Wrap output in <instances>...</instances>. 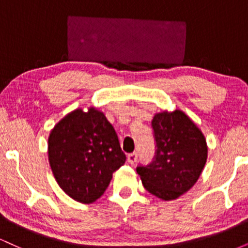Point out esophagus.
Masks as SVG:
<instances>
[{"label":"esophagus","mask_w":248,"mask_h":248,"mask_svg":"<svg viewBox=\"0 0 248 248\" xmlns=\"http://www.w3.org/2000/svg\"><path fill=\"white\" fill-rule=\"evenodd\" d=\"M127 160L130 164L136 163V161H138V154H136V153L129 154V155H128V157H127Z\"/></svg>","instance_id":"1"}]
</instances>
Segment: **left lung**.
<instances>
[{
  "mask_svg": "<svg viewBox=\"0 0 248 248\" xmlns=\"http://www.w3.org/2000/svg\"><path fill=\"white\" fill-rule=\"evenodd\" d=\"M152 126L155 157L148 166H139L136 171L147 191L172 201L198 181L206 163V140L195 122L179 109L157 113Z\"/></svg>",
  "mask_w": 248,
  "mask_h": 248,
  "instance_id": "left-lung-1",
  "label": "left lung"
}]
</instances>
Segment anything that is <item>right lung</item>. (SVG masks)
Here are the masks:
<instances>
[{
	"instance_id": "add662e5",
	"label": "right lung",
	"mask_w": 248,
	"mask_h": 248,
	"mask_svg": "<svg viewBox=\"0 0 248 248\" xmlns=\"http://www.w3.org/2000/svg\"><path fill=\"white\" fill-rule=\"evenodd\" d=\"M47 154L59 186L84 204L100 198L126 162L114 128L94 107L65 115L51 130Z\"/></svg>"
}]
</instances>
